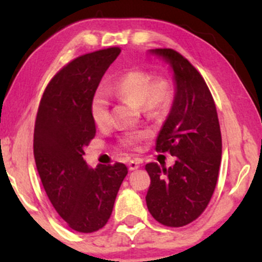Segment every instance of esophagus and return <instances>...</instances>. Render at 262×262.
Masks as SVG:
<instances>
[{
    "mask_svg": "<svg viewBox=\"0 0 262 262\" xmlns=\"http://www.w3.org/2000/svg\"><path fill=\"white\" fill-rule=\"evenodd\" d=\"M140 164H141L140 160H137V159H135V160H130L128 164L129 170H137L138 167L140 166Z\"/></svg>",
    "mask_w": 262,
    "mask_h": 262,
    "instance_id": "34e87169",
    "label": "esophagus"
}]
</instances>
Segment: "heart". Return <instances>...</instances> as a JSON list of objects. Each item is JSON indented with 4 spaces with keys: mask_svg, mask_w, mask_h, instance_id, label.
<instances>
[{
    "mask_svg": "<svg viewBox=\"0 0 262 262\" xmlns=\"http://www.w3.org/2000/svg\"><path fill=\"white\" fill-rule=\"evenodd\" d=\"M107 91L117 97H125L141 104L145 111L156 110L166 103L170 97V83L165 77H156L151 80V75L145 71H128L113 85L107 89ZM92 121L98 127H104L110 123V100L102 90L93 93L90 103ZM149 130L129 132L124 137V144L128 146H134L149 137Z\"/></svg>",
    "mask_w": 262,
    "mask_h": 262,
    "instance_id": "b5f03b06",
    "label": "heart"
}]
</instances>
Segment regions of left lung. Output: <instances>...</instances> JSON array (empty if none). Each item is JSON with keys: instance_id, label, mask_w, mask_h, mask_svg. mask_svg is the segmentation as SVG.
Returning <instances> with one entry per match:
<instances>
[{"instance_id": "8db88e82", "label": "left lung", "mask_w": 262, "mask_h": 262, "mask_svg": "<svg viewBox=\"0 0 262 262\" xmlns=\"http://www.w3.org/2000/svg\"><path fill=\"white\" fill-rule=\"evenodd\" d=\"M170 65L175 96L156 138V151L176 156L173 166L146 164L151 183L146 193L150 214L167 227H183L208 206L222 160V135L214 101L203 77L172 49H150Z\"/></svg>"}]
</instances>
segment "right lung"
I'll return each instance as SVG.
<instances>
[{"instance_id":"1","label":"right lung","mask_w":262,"mask_h":262,"mask_svg":"<svg viewBox=\"0 0 262 262\" xmlns=\"http://www.w3.org/2000/svg\"><path fill=\"white\" fill-rule=\"evenodd\" d=\"M119 53L108 48L69 62L45 89L35 119L33 146L43 187L60 217L80 233L106 225L128 173L121 162L92 169L82 158L96 134L91 98Z\"/></svg>"}]
</instances>
